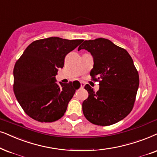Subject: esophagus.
Segmentation results:
<instances>
[{"instance_id": "obj_1", "label": "esophagus", "mask_w": 157, "mask_h": 157, "mask_svg": "<svg viewBox=\"0 0 157 157\" xmlns=\"http://www.w3.org/2000/svg\"><path fill=\"white\" fill-rule=\"evenodd\" d=\"M80 86L81 88H83V87H84V83L83 82H80Z\"/></svg>"}]
</instances>
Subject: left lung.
Returning <instances> with one entry per match:
<instances>
[{
	"instance_id": "1",
	"label": "left lung",
	"mask_w": 157,
	"mask_h": 157,
	"mask_svg": "<svg viewBox=\"0 0 157 157\" xmlns=\"http://www.w3.org/2000/svg\"><path fill=\"white\" fill-rule=\"evenodd\" d=\"M81 49L93 56L90 76L93 81L99 82L97 92L89 84L84 86L89 93L82 104L85 117L101 126L122 121L133 109L139 86V76L133 59L125 49L105 38L85 40L78 50Z\"/></svg>"
}]
</instances>
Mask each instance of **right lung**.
I'll use <instances>...</instances> for the list:
<instances>
[{"label": "right lung", "mask_w": 157, "mask_h": 157, "mask_svg": "<svg viewBox=\"0 0 157 157\" xmlns=\"http://www.w3.org/2000/svg\"><path fill=\"white\" fill-rule=\"evenodd\" d=\"M83 40L49 37L34 41L24 50L13 68V92L22 109L41 123L59 120L66 113L76 89L74 82L56 81L66 55Z\"/></svg>", "instance_id": "right-lung-1"}]
</instances>
